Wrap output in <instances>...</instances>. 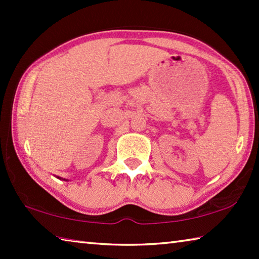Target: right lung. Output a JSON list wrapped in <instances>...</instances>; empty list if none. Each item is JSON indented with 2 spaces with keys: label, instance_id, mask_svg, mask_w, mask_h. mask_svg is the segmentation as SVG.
<instances>
[{
  "label": "right lung",
  "instance_id": "right-lung-1",
  "mask_svg": "<svg viewBox=\"0 0 259 259\" xmlns=\"http://www.w3.org/2000/svg\"><path fill=\"white\" fill-rule=\"evenodd\" d=\"M57 178H58V179H61V177H57ZM63 181H66V182H68V181H67V179H65V178L63 179Z\"/></svg>",
  "mask_w": 259,
  "mask_h": 259
}]
</instances>
